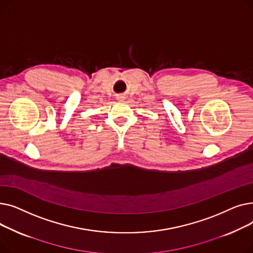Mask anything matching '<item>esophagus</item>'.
<instances>
[{"mask_svg":"<svg viewBox=\"0 0 253 253\" xmlns=\"http://www.w3.org/2000/svg\"><path fill=\"white\" fill-rule=\"evenodd\" d=\"M118 99H124V96H118Z\"/></svg>","mask_w":253,"mask_h":253,"instance_id":"obj_1","label":"esophagus"}]
</instances>
